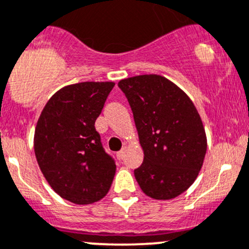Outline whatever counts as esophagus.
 <instances>
[{
	"label": "esophagus",
	"instance_id": "esophagus-1",
	"mask_svg": "<svg viewBox=\"0 0 249 249\" xmlns=\"http://www.w3.org/2000/svg\"><path fill=\"white\" fill-rule=\"evenodd\" d=\"M125 152H126V147H123V148L120 149V151L118 152V153H117V157H118V158H119V159H123V157H124Z\"/></svg>",
	"mask_w": 249,
	"mask_h": 249
}]
</instances>
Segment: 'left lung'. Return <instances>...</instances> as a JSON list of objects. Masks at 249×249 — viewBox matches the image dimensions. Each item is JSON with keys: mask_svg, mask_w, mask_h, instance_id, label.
<instances>
[{"mask_svg": "<svg viewBox=\"0 0 249 249\" xmlns=\"http://www.w3.org/2000/svg\"><path fill=\"white\" fill-rule=\"evenodd\" d=\"M134 114L143 163L134 174L142 191L154 199H171L198 176L207 152L203 123L190 97L157 74L118 83Z\"/></svg>", "mask_w": 249, "mask_h": 249, "instance_id": "left-lung-1", "label": "left lung"}]
</instances>
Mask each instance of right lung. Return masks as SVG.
I'll return each mask as SVG.
<instances>
[{"label":"right lung","mask_w":249,"mask_h":249,"mask_svg":"<svg viewBox=\"0 0 249 249\" xmlns=\"http://www.w3.org/2000/svg\"><path fill=\"white\" fill-rule=\"evenodd\" d=\"M114 85L85 81L64 86L48 100L36 124L38 166L55 194L71 203L100 201L114 178V159L106 153L95 129Z\"/></svg>","instance_id":"1"}]
</instances>
